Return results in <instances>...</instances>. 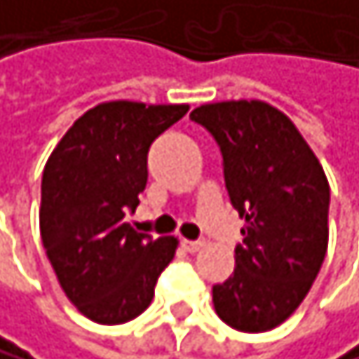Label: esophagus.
I'll return each instance as SVG.
<instances>
[{"label":"esophagus","mask_w":359,"mask_h":359,"mask_svg":"<svg viewBox=\"0 0 359 359\" xmlns=\"http://www.w3.org/2000/svg\"><path fill=\"white\" fill-rule=\"evenodd\" d=\"M182 248L186 252H191V255H195V252H199L203 248V241H189V239H182Z\"/></svg>","instance_id":"1"}]
</instances>
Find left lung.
<instances>
[{"label":"left lung","instance_id":"obj_1","mask_svg":"<svg viewBox=\"0 0 359 359\" xmlns=\"http://www.w3.org/2000/svg\"><path fill=\"white\" fill-rule=\"evenodd\" d=\"M222 149L232 206L245 219L234 274L212 287L226 325L261 333L285 323L320 272L329 243V182L294 122L263 100L193 109Z\"/></svg>","mask_w":359,"mask_h":359}]
</instances>
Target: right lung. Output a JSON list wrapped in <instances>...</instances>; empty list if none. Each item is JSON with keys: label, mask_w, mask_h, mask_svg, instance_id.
Returning a JSON list of instances; mask_svg holds the SVG:
<instances>
[{"label": "right lung", "mask_w": 359, "mask_h": 359, "mask_svg": "<svg viewBox=\"0 0 359 359\" xmlns=\"http://www.w3.org/2000/svg\"><path fill=\"white\" fill-rule=\"evenodd\" d=\"M189 104L100 102L54 147L41 182L39 228L65 296L85 318L122 325L153 300L177 239L137 232L125 222L147 186L151 142Z\"/></svg>", "instance_id": "obj_1"}]
</instances>
